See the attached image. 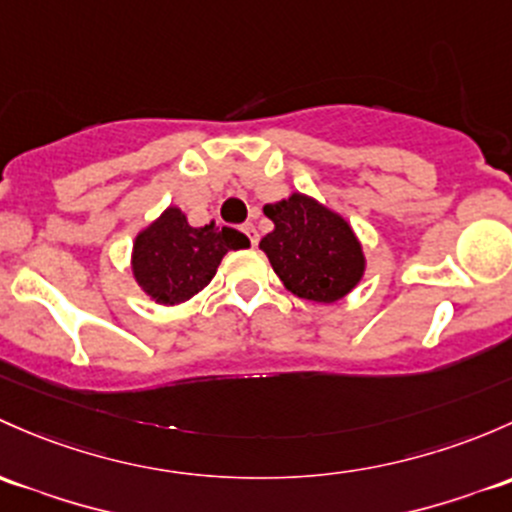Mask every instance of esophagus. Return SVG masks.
I'll list each match as a JSON object with an SVG mask.
<instances>
[{"mask_svg":"<svg viewBox=\"0 0 512 512\" xmlns=\"http://www.w3.org/2000/svg\"><path fill=\"white\" fill-rule=\"evenodd\" d=\"M242 233H245V235H247V238H250V242H252V247H255V245H257V240H260V238H257V230H255V225H252V223L242 225Z\"/></svg>","mask_w":512,"mask_h":512,"instance_id":"34e87169","label":"esophagus"}]
</instances>
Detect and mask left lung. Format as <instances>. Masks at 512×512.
I'll return each instance as SVG.
<instances>
[{"mask_svg": "<svg viewBox=\"0 0 512 512\" xmlns=\"http://www.w3.org/2000/svg\"><path fill=\"white\" fill-rule=\"evenodd\" d=\"M265 215L274 230L260 240V250L289 292L316 304H333L358 287L365 252L341 213L294 191L267 203Z\"/></svg>", "mask_w": 512, "mask_h": 512, "instance_id": "left-lung-1", "label": "left lung"}]
</instances>
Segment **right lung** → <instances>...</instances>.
I'll return each mask as SVG.
<instances>
[{
	"label": "right lung",
	"instance_id": "add662e5",
	"mask_svg": "<svg viewBox=\"0 0 512 512\" xmlns=\"http://www.w3.org/2000/svg\"><path fill=\"white\" fill-rule=\"evenodd\" d=\"M247 245L250 240L240 230L213 223L193 228L181 208L169 206L137 233L129 267L149 299L161 306H176L211 284L220 260L230 250Z\"/></svg>",
	"mask_w": 512,
	"mask_h": 512
}]
</instances>
